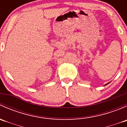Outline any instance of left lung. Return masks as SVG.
I'll return each mask as SVG.
<instances>
[{"label":"left lung","mask_w":127,"mask_h":127,"mask_svg":"<svg viewBox=\"0 0 127 127\" xmlns=\"http://www.w3.org/2000/svg\"><path fill=\"white\" fill-rule=\"evenodd\" d=\"M108 84H109V83H108ZM106 84V85H107V84Z\"/></svg>","instance_id":"8db88e82"}]
</instances>
